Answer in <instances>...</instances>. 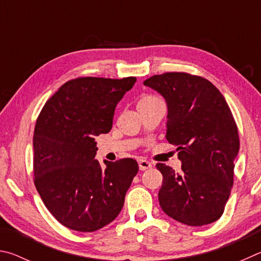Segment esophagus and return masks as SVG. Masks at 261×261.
<instances>
[{"instance_id": "34e87169", "label": "esophagus", "mask_w": 261, "mask_h": 261, "mask_svg": "<svg viewBox=\"0 0 261 261\" xmlns=\"http://www.w3.org/2000/svg\"><path fill=\"white\" fill-rule=\"evenodd\" d=\"M139 167H140V171H145V170H149V168L152 167V164L149 163L148 161H140L139 162Z\"/></svg>"}]
</instances>
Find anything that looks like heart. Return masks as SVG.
Instances as JSON below:
<instances>
[{
	"instance_id": "heart-1",
	"label": "heart",
	"mask_w": 261,
	"mask_h": 261,
	"mask_svg": "<svg viewBox=\"0 0 261 261\" xmlns=\"http://www.w3.org/2000/svg\"><path fill=\"white\" fill-rule=\"evenodd\" d=\"M154 99H156V97H153V96H143V97L139 100L138 105H140V104H147V103L152 102V100H154Z\"/></svg>"
}]
</instances>
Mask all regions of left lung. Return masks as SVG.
Segmentation results:
<instances>
[{
	"label": "left lung",
	"instance_id": "8db88e82",
	"mask_svg": "<svg viewBox=\"0 0 261 261\" xmlns=\"http://www.w3.org/2000/svg\"><path fill=\"white\" fill-rule=\"evenodd\" d=\"M166 100V139L176 145L182 173L159 163V204L168 217L188 226L217 221L234 184L239 130L225 97L208 80L181 72L143 82Z\"/></svg>",
	"mask_w": 261,
	"mask_h": 261
}]
</instances>
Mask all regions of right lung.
<instances>
[{
  "instance_id": "1",
  "label": "right lung",
  "mask_w": 261,
  "mask_h": 261,
  "mask_svg": "<svg viewBox=\"0 0 261 261\" xmlns=\"http://www.w3.org/2000/svg\"><path fill=\"white\" fill-rule=\"evenodd\" d=\"M136 77H77L41 111L33 136L34 184L45 207L72 230L91 232L113 221L139 165L132 158L95 159V138L111 130L117 104Z\"/></svg>"
}]
</instances>
